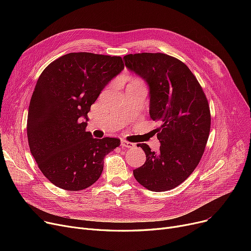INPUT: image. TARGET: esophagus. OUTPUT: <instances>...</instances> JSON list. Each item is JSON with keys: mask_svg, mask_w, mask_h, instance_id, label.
Here are the masks:
<instances>
[{"mask_svg": "<svg viewBox=\"0 0 251 251\" xmlns=\"http://www.w3.org/2000/svg\"><path fill=\"white\" fill-rule=\"evenodd\" d=\"M121 147L123 149H133L135 147V143L130 142V141L125 140V139H122L121 140Z\"/></svg>", "mask_w": 251, "mask_h": 251, "instance_id": "1", "label": "esophagus"}]
</instances>
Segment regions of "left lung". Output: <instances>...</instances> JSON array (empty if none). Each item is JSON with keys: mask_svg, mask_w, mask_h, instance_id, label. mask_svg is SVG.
I'll return each instance as SVG.
<instances>
[{"mask_svg": "<svg viewBox=\"0 0 251 251\" xmlns=\"http://www.w3.org/2000/svg\"><path fill=\"white\" fill-rule=\"evenodd\" d=\"M126 67L149 83L151 119L159 151L138 143L147 155L135 169L137 182L151 191H167L185 181L200 164L210 130L207 99L194 74L182 61L163 52H139L124 57Z\"/></svg>", "mask_w": 251, "mask_h": 251, "instance_id": "left-lung-1", "label": "left lung"}]
</instances>
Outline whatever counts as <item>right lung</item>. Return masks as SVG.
<instances>
[{
  "label": "right lung",
  "instance_id": "add662e5",
  "mask_svg": "<svg viewBox=\"0 0 251 251\" xmlns=\"http://www.w3.org/2000/svg\"><path fill=\"white\" fill-rule=\"evenodd\" d=\"M123 69L121 57L81 51L52 61L39 76L28 109V144L39 170L57 187L91 186L101 175L104 156L121 144L118 138H94L83 121Z\"/></svg>",
  "mask_w": 251,
  "mask_h": 251
}]
</instances>
